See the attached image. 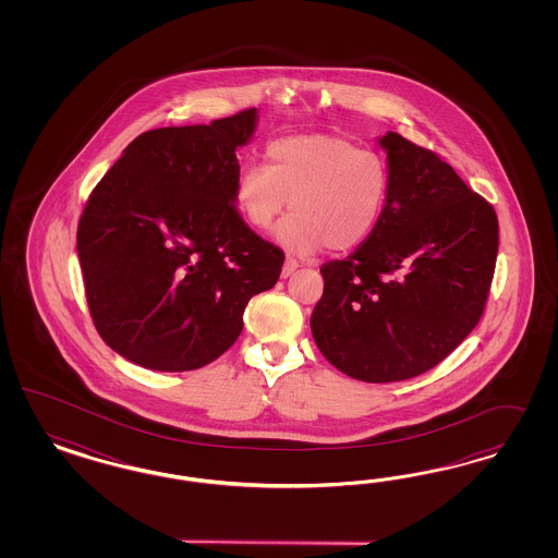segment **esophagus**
Returning a JSON list of instances; mask_svg holds the SVG:
<instances>
[{
    "mask_svg": "<svg viewBox=\"0 0 558 558\" xmlns=\"http://www.w3.org/2000/svg\"><path fill=\"white\" fill-rule=\"evenodd\" d=\"M301 268V262L299 259H294V257H287V262H284V268H282V276L288 278L292 271H296Z\"/></svg>",
    "mask_w": 558,
    "mask_h": 558,
    "instance_id": "1",
    "label": "esophagus"
}]
</instances>
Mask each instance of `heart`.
Here are the masks:
<instances>
[{"mask_svg":"<svg viewBox=\"0 0 558 558\" xmlns=\"http://www.w3.org/2000/svg\"><path fill=\"white\" fill-rule=\"evenodd\" d=\"M268 168L247 163L235 178V203L255 231H266L290 201L278 239L290 252L313 254L327 245L350 252L383 217L389 171L378 153L336 135H294L271 141Z\"/></svg>","mask_w":558,"mask_h":558,"instance_id":"1","label":"heart"}]
</instances>
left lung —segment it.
<instances>
[{
	"label": "left lung",
	"mask_w": 558,
	"mask_h": 558,
	"mask_svg": "<svg viewBox=\"0 0 558 558\" xmlns=\"http://www.w3.org/2000/svg\"><path fill=\"white\" fill-rule=\"evenodd\" d=\"M389 196L372 235L348 259L323 264L311 315L322 354L364 383L434 368L481 322L499 250L493 204L452 166L397 133Z\"/></svg>",
	"instance_id": "8db88e82"
}]
</instances>
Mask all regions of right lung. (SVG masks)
Listing matches in <instances>:
<instances>
[{"label":"right lung","instance_id":"1","mask_svg":"<svg viewBox=\"0 0 558 558\" xmlns=\"http://www.w3.org/2000/svg\"><path fill=\"white\" fill-rule=\"evenodd\" d=\"M255 108L136 136L77 225L85 299L101 339L143 368L184 372L225 354L284 252L239 215L235 149Z\"/></svg>","mask_w":558,"mask_h":558}]
</instances>
